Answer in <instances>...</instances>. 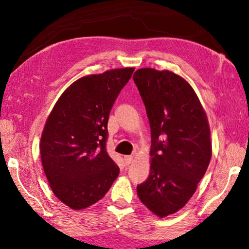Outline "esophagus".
<instances>
[{
    "instance_id": "obj_1",
    "label": "esophagus",
    "mask_w": 249,
    "mask_h": 249,
    "mask_svg": "<svg viewBox=\"0 0 249 249\" xmlns=\"http://www.w3.org/2000/svg\"><path fill=\"white\" fill-rule=\"evenodd\" d=\"M124 160L125 165H130V164L132 163L133 158H132V156H124Z\"/></svg>"
}]
</instances>
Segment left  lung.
I'll use <instances>...</instances> for the list:
<instances>
[{
    "instance_id": "left-lung-1",
    "label": "left lung",
    "mask_w": 249,
    "mask_h": 249,
    "mask_svg": "<svg viewBox=\"0 0 249 249\" xmlns=\"http://www.w3.org/2000/svg\"><path fill=\"white\" fill-rule=\"evenodd\" d=\"M151 127L149 178L138 185L141 202L160 217L177 212L193 197L210 163L208 118L193 87L167 70L134 72Z\"/></svg>"
}]
</instances>
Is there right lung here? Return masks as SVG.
Instances as JSON below:
<instances>
[{
  "label": "right lung",
  "instance_id": "1",
  "mask_svg": "<svg viewBox=\"0 0 249 249\" xmlns=\"http://www.w3.org/2000/svg\"><path fill=\"white\" fill-rule=\"evenodd\" d=\"M133 68L83 76L55 103L40 139L43 171L55 197L73 210L99 201L119 175L106 150L113 103Z\"/></svg>",
  "mask_w": 249,
  "mask_h": 249
}]
</instances>
